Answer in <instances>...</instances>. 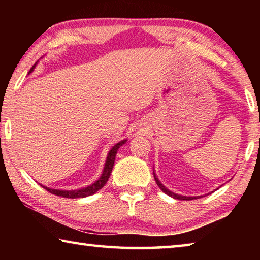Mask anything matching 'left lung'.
I'll list each match as a JSON object with an SVG mask.
<instances>
[{
	"label": "left lung",
	"mask_w": 260,
	"mask_h": 260,
	"mask_svg": "<svg viewBox=\"0 0 260 260\" xmlns=\"http://www.w3.org/2000/svg\"><path fill=\"white\" fill-rule=\"evenodd\" d=\"M153 178H155L156 183L158 184V187H159V188L161 189L162 192H165L166 195L173 197V199H175V200H180V201H191V200L200 199V196H192V197H191V196H182V195H178V193H175V192H173V191L169 190V189H167L165 186H162V183L159 181V180H158V178H157V175L155 174V172H153Z\"/></svg>",
	"instance_id": "8db88e82"
}]
</instances>
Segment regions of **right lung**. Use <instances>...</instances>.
<instances>
[{
    "mask_svg": "<svg viewBox=\"0 0 260 260\" xmlns=\"http://www.w3.org/2000/svg\"><path fill=\"white\" fill-rule=\"evenodd\" d=\"M38 63H35L32 69H30V71L28 73H30L34 70L35 65ZM127 140H122L120 142H118L117 144H114V146L111 148V150L109 151L108 153V157H107V160H105V164H104V169H103V172L101 174V177L96 180L94 183L89 184V186H87L85 188H80V189H74V190H59V189H51V188H48L42 186L43 188L46 189L51 193H54L56 196H61V197H68V199H79V197H87V196H90L93 195V193L98 192L100 189H102L104 187V184L107 183L108 179L110 178V175H111L112 172V169H113V164H114V159H116V155H117V151L118 149H119L122 144L126 142Z\"/></svg>",
    "mask_w": 260,
    "mask_h": 260,
    "instance_id": "add662e5",
    "label": "right lung"
}]
</instances>
